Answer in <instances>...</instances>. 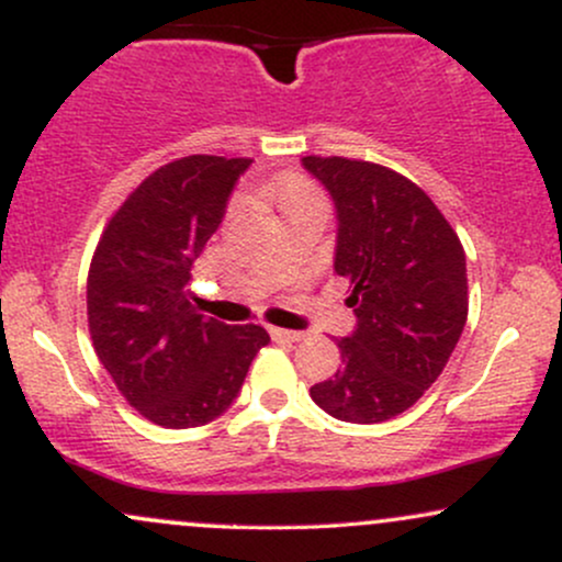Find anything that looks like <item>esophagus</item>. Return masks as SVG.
Returning <instances> with one entry per match:
<instances>
[{"label":"esophagus","instance_id":"esophagus-1","mask_svg":"<svg viewBox=\"0 0 562 562\" xmlns=\"http://www.w3.org/2000/svg\"><path fill=\"white\" fill-rule=\"evenodd\" d=\"M269 335H272L274 340H280V344H295V340H303L306 335L303 333H295V330H282V327H269Z\"/></svg>","mask_w":562,"mask_h":562}]
</instances>
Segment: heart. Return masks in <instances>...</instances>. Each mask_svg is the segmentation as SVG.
<instances>
[{
    "label": "heart",
    "mask_w": 562,
    "mask_h": 562,
    "mask_svg": "<svg viewBox=\"0 0 562 562\" xmlns=\"http://www.w3.org/2000/svg\"><path fill=\"white\" fill-rule=\"evenodd\" d=\"M263 195H267L277 205L280 216L290 214V211L299 209V205L317 203V200H322L317 187L308 182V179L299 177V173H285V177H277L274 182H269L267 187H263Z\"/></svg>",
    "instance_id": "heart-1"
}]
</instances>
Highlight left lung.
I'll use <instances>...</instances> for the list:
<instances>
[{"label":"left lung","instance_id":"obj_1","mask_svg":"<svg viewBox=\"0 0 562 562\" xmlns=\"http://www.w3.org/2000/svg\"><path fill=\"white\" fill-rule=\"evenodd\" d=\"M338 214L335 272L357 327L338 340L340 370L312 385L314 404L344 423L402 415L447 367L468 322L460 237L415 182L370 160L303 158Z\"/></svg>","mask_w":562,"mask_h":562}]
</instances>
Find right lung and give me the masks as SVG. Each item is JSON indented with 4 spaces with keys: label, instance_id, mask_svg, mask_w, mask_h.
I'll return each mask as SVG.
<instances>
[{
    "label": "right lung",
    "instance_id": "right-lung-1",
    "mask_svg": "<svg viewBox=\"0 0 562 562\" xmlns=\"http://www.w3.org/2000/svg\"><path fill=\"white\" fill-rule=\"evenodd\" d=\"M250 158L160 166L115 211L87 277L92 344L115 389L160 428H198L243 389L269 333L224 325L190 303V269L218 229Z\"/></svg>",
    "mask_w": 562,
    "mask_h": 562
}]
</instances>
